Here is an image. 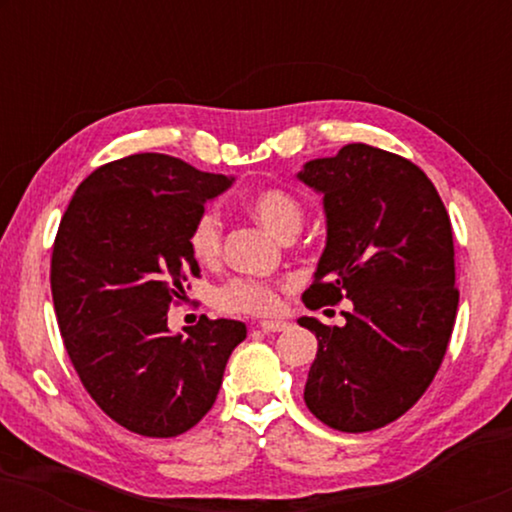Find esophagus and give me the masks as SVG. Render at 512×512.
I'll return each mask as SVG.
<instances>
[{"instance_id":"34e87169","label":"esophagus","mask_w":512,"mask_h":512,"mask_svg":"<svg viewBox=\"0 0 512 512\" xmlns=\"http://www.w3.org/2000/svg\"><path fill=\"white\" fill-rule=\"evenodd\" d=\"M258 326H261L263 333H279V331H286V328H289L286 321H275V319H265Z\"/></svg>"}]
</instances>
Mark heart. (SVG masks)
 I'll list each match as a JSON object with an SVG mask.
<instances>
[{"label": "heart", "instance_id": "obj_1", "mask_svg": "<svg viewBox=\"0 0 512 512\" xmlns=\"http://www.w3.org/2000/svg\"><path fill=\"white\" fill-rule=\"evenodd\" d=\"M244 207L270 233L289 240L303 226V205L296 195L279 186H258L244 195ZM221 219L212 209L195 216L188 230V249L198 263H214L221 254ZM277 286L261 279H230L216 291V305L235 314H268L277 307Z\"/></svg>", "mask_w": 512, "mask_h": 512}]
</instances>
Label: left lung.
<instances>
[{"mask_svg":"<svg viewBox=\"0 0 512 512\" xmlns=\"http://www.w3.org/2000/svg\"><path fill=\"white\" fill-rule=\"evenodd\" d=\"M298 179L326 212L305 305L352 300L345 326L298 319L319 340L305 403L331 429H380L422 398L447 352L459 305L450 216L415 163L368 144L314 158Z\"/></svg>","mask_w":512,"mask_h":512,"instance_id":"1","label":"left lung"}]
</instances>
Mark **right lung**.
<instances>
[{"label": "right lung", "mask_w": 512, "mask_h": 512, "mask_svg": "<svg viewBox=\"0 0 512 512\" xmlns=\"http://www.w3.org/2000/svg\"><path fill=\"white\" fill-rule=\"evenodd\" d=\"M233 181L135 153L83 179L60 221L51 291L65 349L93 401L139 436L193 429L247 338L235 319L205 317L186 335L167 328L188 275H200L188 230Z\"/></svg>", "instance_id": "right-lung-1"}]
</instances>
